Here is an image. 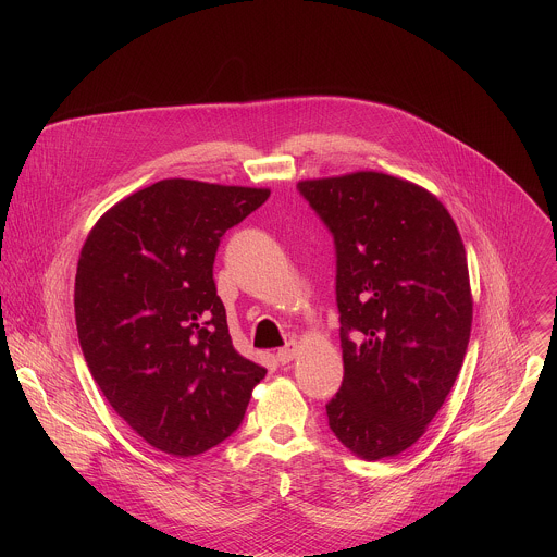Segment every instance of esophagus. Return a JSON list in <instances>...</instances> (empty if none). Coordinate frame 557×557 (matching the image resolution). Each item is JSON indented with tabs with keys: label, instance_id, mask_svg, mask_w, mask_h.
<instances>
[{
	"label": "esophagus",
	"instance_id": "1",
	"mask_svg": "<svg viewBox=\"0 0 557 557\" xmlns=\"http://www.w3.org/2000/svg\"><path fill=\"white\" fill-rule=\"evenodd\" d=\"M296 358V343H287L285 347H281L278 351H276V360L281 362V364H287V362H292Z\"/></svg>",
	"mask_w": 557,
	"mask_h": 557
}]
</instances>
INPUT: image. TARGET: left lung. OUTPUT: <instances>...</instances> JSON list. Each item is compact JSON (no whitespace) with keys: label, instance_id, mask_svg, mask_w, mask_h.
<instances>
[{"label":"left lung","instance_id":"1","mask_svg":"<svg viewBox=\"0 0 557 557\" xmlns=\"http://www.w3.org/2000/svg\"><path fill=\"white\" fill-rule=\"evenodd\" d=\"M336 248L343 384L325 405L338 442L367 461L416 444L470 343L466 246L442 201L377 171L298 182Z\"/></svg>","mask_w":557,"mask_h":557}]
</instances>
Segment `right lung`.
Masks as SVG:
<instances>
[{
  "label": "right lung",
  "instance_id": "right-lung-1",
  "mask_svg": "<svg viewBox=\"0 0 557 557\" xmlns=\"http://www.w3.org/2000/svg\"><path fill=\"white\" fill-rule=\"evenodd\" d=\"M268 188L160 180L100 216L81 248L75 318L89 373L150 446L201 455L242 422L265 369L234 349L214 257Z\"/></svg>",
  "mask_w": 557,
  "mask_h": 557
}]
</instances>
